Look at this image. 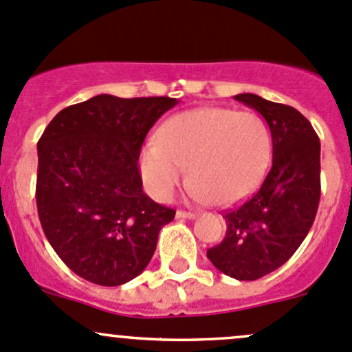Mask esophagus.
<instances>
[{"instance_id":"34e87169","label":"esophagus","mask_w":352,"mask_h":352,"mask_svg":"<svg viewBox=\"0 0 352 352\" xmlns=\"http://www.w3.org/2000/svg\"><path fill=\"white\" fill-rule=\"evenodd\" d=\"M177 218L179 219H196V212H187V211H177Z\"/></svg>"}]
</instances>
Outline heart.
Masks as SVG:
<instances>
[{
	"label": "heart",
	"instance_id": "1",
	"mask_svg": "<svg viewBox=\"0 0 352 352\" xmlns=\"http://www.w3.org/2000/svg\"><path fill=\"white\" fill-rule=\"evenodd\" d=\"M158 144H144L140 172L148 192L166 201L186 177L194 194L212 206L242 201L262 182L272 158L264 119L232 109L202 107L162 124Z\"/></svg>",
	"mask_w": 352,
	"mask_h": 352
}]
</instances>
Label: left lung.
<instances>
[{
    "mask_svg": "<svg viewBox=\"0 0 352 352\" xmlns=\"http://www.w3.org/2000/svg\"><path fill=\"white\" fill-rule=\"evenodd\" d=\"M235 100L257 110L272 136V166L261 189L226 212L225 239L209 248L218 271L255 281L289 261L314 225L320 201V141L296 109L254 94Z\"/></svg>",
    "mask_w": 352,
    "mask_h": 352,
    "instance_id": "obj_1",
    "label": "left lung"
}]
</instances>
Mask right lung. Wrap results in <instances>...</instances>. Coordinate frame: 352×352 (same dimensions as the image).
I'll use <instances>...</instances> for the list:
<instances>
[{"instance_id": "right-lung-1", "label": "right lung", "mask_w": 352, "mask_h": 352, "mask_svg": "<svg viewBox=\"0 0 352 352\" xmlns=\"http://www.w3.org/2000/svg\"><path fill=\"white\" fill-rule=\"evenodd\" d=\"M177 98L97 95L63 109L37 143V211L49 243L87 281L120 286L146 269L175 211L143 192L148 131Z\"/></svg>"}]
</instances>
